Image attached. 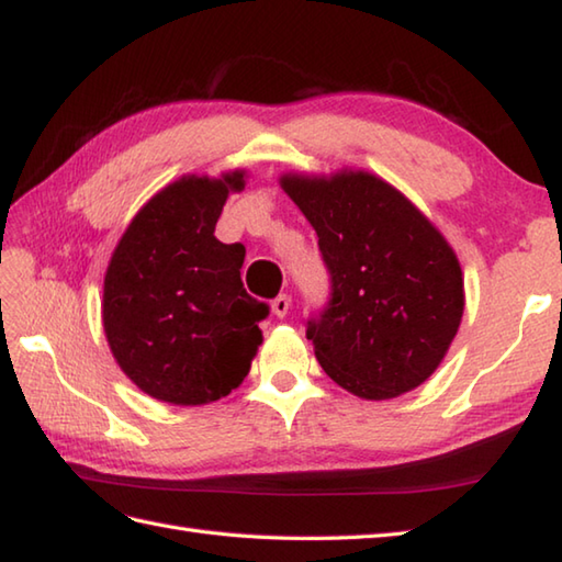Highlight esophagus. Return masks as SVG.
I'll list each match as a JSON object with an SVG mask.
<instances>
[{"label":"esophagus","mask_w":562,"mask_h":562,"mask_svg":"<svg viewBox=\"0 0 562 562\" xmlns=\"http://www.w3.org/2000/svg\"><path fill=\"white\" fill-rule=\"evenodd\" d=\"M289 311H291V299L285 293L277 295V299L271 301V313L277 317H285V315H289Z\"/></svg>","instance_id":"esophagus-1"}]
</instances>
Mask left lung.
I'll use <instances>...</instances> for the list:
<instances>
[{"label":"left lung","instance_id":"8db88e82","mask_svg":"<svg viewBox=\"0 0 562 562\" xmlns=\"http://www.w3.org/2000/svg\"><path fill=\"white\" fill-rule=\"evenodd\" d=\"M333 279L308 340L325 374L367 401L396 398L436 372L458 335L464 279L442 232L369 171L279 178Z\"/></svg>","mask_w":562,"mask_h":562}]
</instances>
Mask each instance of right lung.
<instances>
[{"instance_id": "obj_1", "label": "right lung", "mask_w": 562, "mask_h": 562, "mask_svg": "<svg viewBox=\"0 0 562 562\" xmlns=\"http://www.w3.org/2000/svg\"><path fill=\"white\" fill-rule=\"evenodd\" d=\"M247 171L181 176L134 215L104 271L102 327L144 394L173 406L227 396L249 374L269 305L245 291V247L215 225Z\"/></svg>"}]
</instances>
